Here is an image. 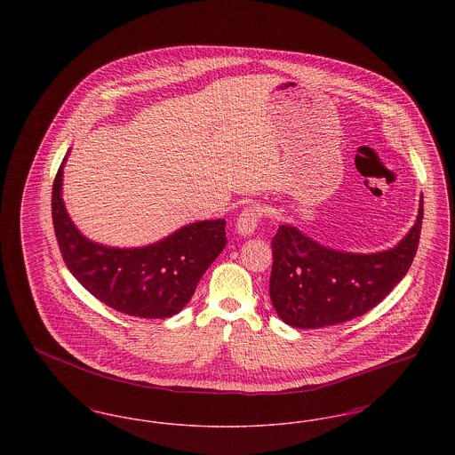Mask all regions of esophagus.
<instances>
[{"mask_svg":"<svg viewBox=\"0 0 455 455\" xmlns=\"http://www.w3.org/2000/svg\"><path fill=\"white\" fill-rule=\"evenodd\" d=\"M259 217L260 210L258 206H249V208H245V210L238 215L237 223H235L238 235L247 237V235L254 234V230H256V227H258V221H259Z\"/></svg>","mask_w":455,"mask_h":455,"instance_id":"34e87169","label":"esophagus"}]
</instances>
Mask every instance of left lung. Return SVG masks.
<instances>
[{
    "label": "left lung",
    "instance_id": "left-lung-1",
    "mask_svg": "<svg viewBox=\"0 0 455 455\" xmlns=\"http://www.w3.org/2000/svg\"><path fill=\"white\" fill-rule=\"evenodd\" d=\"M423 223V196L410 232L379 252L336 251L293 225L273 237L271 302L284 324L317 329L367 314L401 282L416 256Z\"/></svg>",
    "mask_w": 455,
    "mask_h": 455
}]
</instances>
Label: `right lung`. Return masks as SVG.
<instances>
[{
    "instance_id": "right-lung-1",
    "label": "right lung",
    "mask_w": 455,
    "mask_h": 455,
    "mask_svg": "<svg viewBox=\"0 0 455 455\" xmlns=\"http://www.w3.org/2000/svg\"><path fill=\"white\" fill-rule=\"evenodd\" d=\"M52 186V223L69 273L117 312L167 319L180 312L227 245L225 220H201L141 247H110L85 237L66 212L63 171Z\"/></svg>"
}]
</instances>
